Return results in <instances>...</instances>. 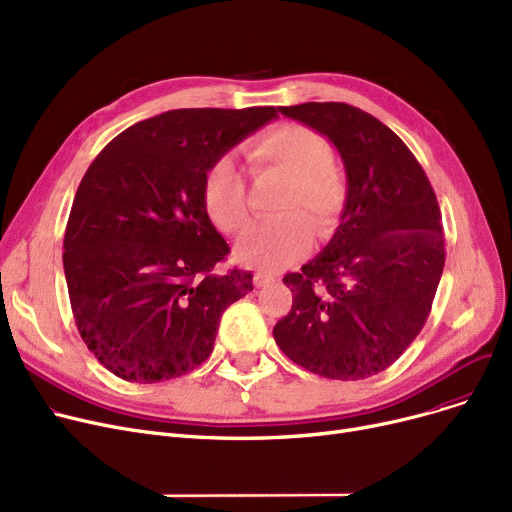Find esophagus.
Returning <instances> with one entry per match:
<instances>
[{"instance_id":"esophagus-1","label":"esophagus","mask_w":512,"mask_h":512,"mask_svg":"<svg viewBox=\"0 0 512 512\" xmlns=\"http://www.w3.org/2000/svg\"><path fill=\"white\" fill-rule=\"evenodd\" d=\"M274 282H276V278L272 274H265V272L255 274V286H259V288H265V286H270Z\"/></svg>"}]
</instances>
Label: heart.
Instances as JSON below:
<instances>
[{"instance_id":"1","label":"heart","mask_w":512,"mask_h":512,"mask_svg":"<svg viewBox=\"0 0 512 512\" xmlns=\"http://www.w3.org/2000/svg\"><path fill=\"white\" fill-rule=\"evenodd\" d=\"M247 157L257 173L286 177L278 217L253 224L236 244V259L259 270H278L311 247V225L320 236L337 230L347 186L339 169L330 163L332 150L324 136L299 123L276 125L247 144ZM205 209L213 224L236 234L249 219L244 180L228 157L217 159L203 184ZM310 218L307 220L306 217Z\"/></svg>"}]
</instances>
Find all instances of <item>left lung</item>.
Returning a JSON list of instances; mask_svg holds the SVG:
<instances>
[{
  "instance_id": "8db88e82",
  "label": "left lung",
  "mask_w": 512,
  "mask_h": 512,
  "mask_svg": "<svg viewBox=\"0 0 512 512\" xmlns=\"http://www.w3.org/2000/svg\"><path fill=\"white\" fill-rule=\"evenodd\" d=\"M280 113L335 144L347 203L322 253L284 276L293 307L274 339L286 358L324 379H368L429 318L446 263L437 198L408 146L362 108L305 102Z\"/></svg>"
}]
</instances>
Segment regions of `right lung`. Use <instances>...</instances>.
Listing matches in <instances>:
<instances>
[{"label":"right lung","instance_id":"1","mask_svg":"<svg viewBox=\"0 0 512 512\" xmlns=\"http://www.w3.org/2000/svg\"><path fill=\"white\" fill-rule=\"evenodd\" d=\"M274 106L177 108L127 127L85 171L64 232L75 324L98 362L129 383L201 366L221 314L253 274L230 253L203 201L209 167L276 119Z\"/></svg>","mask_w":512,"mask_h":512}]
</instances>
